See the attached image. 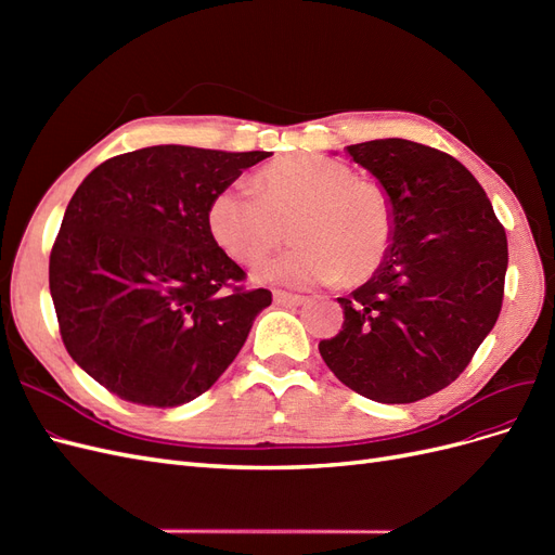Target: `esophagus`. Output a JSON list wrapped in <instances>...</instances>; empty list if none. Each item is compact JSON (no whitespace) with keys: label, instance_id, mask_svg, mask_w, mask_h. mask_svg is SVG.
Wrapping results in <instances>:
<instances>
[{"label":"esophagus","instance_id":"34e87169","mask_svg":"<svg viewBox=\"0 0 555 555\" xmlns=\"http://www.w3.org/2000/svg\"><path fill=\"white\" fill-rule=\"evenodd\" d=\"M273 298H275L278 306H287V308H296V306H304L306 304V296L292 294V292H282V289H275Z\"/></svg>","mask_w":555,"mask_h":555}]
</instances>
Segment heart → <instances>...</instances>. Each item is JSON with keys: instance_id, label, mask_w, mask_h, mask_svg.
I'll use <instances>...</instances> for the list:
<instances>
[{"instance_id": "b5f03b06", "label": "heart", "mask_w": 555, "mask_h": 555, "mask_svg": "<svg viewBox=\"0 0 555 555\" xmlns=\"http://www.w3.org/2000/svg\"><path fill=\"white\" fill-rule=\"evenodd\" d=\"M298 241L263 261V282L312 287L345 278L363 282L389 257L396 212L382 182L361 178L349 164L319 155H292L255 176V190L229 184L208 206L215 243L238 263H257L289 227Z\"/></svg>"}]
</instances>
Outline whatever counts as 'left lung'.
Instances as JSON below:
<instances>
[{
  "instance_id": "obj_1",
  "label": "left lung",
  "mask_w": 555,
  "mask_h": 555,
  "mask_svg": "<svg viewBox=\"0 0 555 555\" xmlns=\"http://www.w3.org/2000/svg\"><path fill=\"white\" fill-rule=\"evenodd\" d=\"M347 153L393 201L396 233L375 275L345 298V322L319 354L345 386L377 402L438 393L498 322L507 236L489 196L440 150L379 139Z\"/></svg>"
}]
</instances>
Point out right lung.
Returning a JSON list of instances; mask_svg holds the SVG:
<instances>
[{"mask_svg": "<svg viewBox=\"0 0 555 555\" xmlns=\"http://www.w3.org/2000/svg\"><path fill=\"white\" fill-rule=\"evenodd\" d=\"M263 150L153 145L99 164L66 206L48 282L62 343L122 400L176 408L236 359L268 289L208 229L212 196Z\"/></svg>", "mask_w": 555, "mask_h": 555, "instance_id": "add662e5", "label": "right lung"}]
</instances>
